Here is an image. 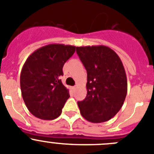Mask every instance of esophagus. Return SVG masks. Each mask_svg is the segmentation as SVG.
I'll list each match as a JSON object with an SVG mask.
<instances>
[{
  "mask_svg": "<svg viewBox=\"0 0 154 154\" xmlns=\"http://www.w3.org/2000/svg\"><path fill=\"white\" fill-rule=\"evenodd\" d=\"M76 88H77V87H76V86H74V87H72V90H76Z\"/></svg>",
  "mask_w": 154,
  "mask_h": 154,
  "instance_id": "esophagus-1",
  "label": "esophagus"
}]
</instances>
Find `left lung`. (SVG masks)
<instances>
[{"label": "left lung", "mask_w": 154, "mask_h": 154, "mask_svg": "<svg viewBox=\"0 0 154 154\" xmlns=\"http://www.w3.org/2000/svg\"><path fill=\"white\" fill-rule=\"evenodd\" d=\"M77 54L87 73V97L77 102L84 118L103 123L118 113L125 100L127 80L124 65L106 46L77 47Z\"/></svg>", "instance_id": "obj_1"}]
</instances>
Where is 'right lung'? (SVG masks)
Masks as SVG:
<instances>
[{
	"label": "right lung",
	"mask_w": 154,
	"mask_h": 154,
	"mask_svg": "<svg viewBox=\"0 0 154 154\" xmlns=\"http://www.w3.org/2000/svg\"><path fill=\"white\" fill-rule=\"evenodd\" d=\"M76 47L51 44L36 50L27 57L20 73L22 97L29 111L42 120L60 115L70 97L68 89L60 80L65 62Z\"/></svg>",
	"instance_id": "add662e5"
}]
</instances>
